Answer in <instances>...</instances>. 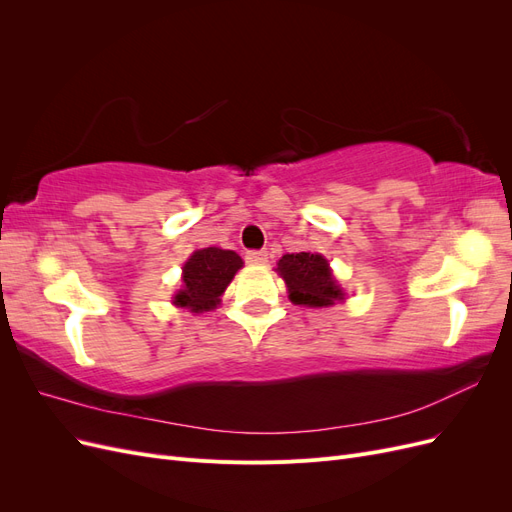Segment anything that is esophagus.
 Listing matches in <instances>:
<instances>
[{
  "instance_id": "34e87169",
  "label": "esophagus",
  "mask_w": 512,
  "mask_h": 512,
  "mask_svg": "<svg viewBox=\"0 0 512 512\" xmlns=\"http://www.w3.org/2000/svg\"><path fill=\"white\" fill-rule=\"evenodd\" d=\"M269 258L267 250H247L245 252V262H250V265H265Z\"/></svg>"
}]
</instances>
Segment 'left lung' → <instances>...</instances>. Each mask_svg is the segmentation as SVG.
Instances as JSON below:
<instances>
[{
	"label": "left lung",
	"instance_id": "1",
	"mask_svg": "<svg viewBox=\"0 0 512 512\" xmlns=\"http://www.w3.org/2000/svg\"><path fill=\"white\" fill-rule=\"evenodd\" d=\"M277 271L284 277L290 292L288 297L294 305L322 307L344 299V292L337 286L329 262L320 254H284L277 260Z\"/></svg>",
	"mask_w": 512,
	"mask_h": 512
}]
</instances>
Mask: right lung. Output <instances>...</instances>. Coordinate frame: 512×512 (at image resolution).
Masks as SVG:
<instances>
[{"instance_id":"1","label":"right lung","mask_w":512,"mask_h":512,"mask_svg":"<svg viewBox=\"0 0 512 512\" xmlns=\"http://www.w3.org/2000/svg\"><path fill=\"white\" fill-rule=\"evenodd\" d=\"M241 267L243 260L237 252L220 250V247L194 252L183 267V290L177 292L175 303L192 312L215 307L220 303V294Z\"/></svg>"}]
</instances>
